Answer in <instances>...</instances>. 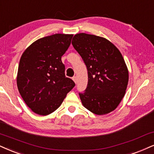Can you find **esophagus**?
Wrapping results in <instances>:
<instances>
[{
  "instance_id": "obj_1",
  "label": "esophagus",
  "mask_w": 154,
  "mask_h": 154,
  "mask_svg": "<svg viewBox=\"0 0 154 154\" xmlns=\"http://www.w3.org/2000/svg\"><path fill=\"white\" fill-rule=\"evenodd\" d=\"M72 79H73L74 82L76 83V82H77V78H76V76H73V78H72Z\"/></svg>"
}]
</instances>
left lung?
<instances>
[{"mask_svg": "<svg viewBox=\"0 0 154 154\" xmlns=\"http://www.w3.org/2000/svg\"><path fill=\"white\" fill-rule=\"evenodd\" d=\"M72 45L88 71V85L79 96L83 106L96 115L117 108L124 96L128 71L122 55L104 38L86 33L74 35Z\"/></svg>", "mask_w": 154, "mask_h": 154, "instance_id": "obj_1", "label": "left lung"}]
</instances>
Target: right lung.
Listing matches in <instances>:
<instances>
[{"mask_svg": "<svg viewBox=\"0 0 154 154\" xmlns=\"http://www.w3.org/2000/svg\"><path fill=\"white\" fill-rule=\"evenodd\" d=\"M72 37L58 33L42 38L22 54L17 86L25 103L37 114L46 116L56 111L75 86L73 81L66 77L61 61Z\"/></svg>", "mask_w": 154, "mask_h": 154, "instance_id": "right-lung-1", "label": "right lung"}]
</instances>
